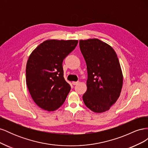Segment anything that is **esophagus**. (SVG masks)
Instances as JSON below:
<instances>
[{"label": "esophagus", "mask_w": 148, "mask_h": 148, "mask_svg": "<svg viewBox=\"0 0 148 148\" xmlns=\"http://www.w3.org/2000/svg\"><path fill=\"white\" fill-rule=\"evenodd\" d=\"M78 82H72V84H73V85H77V84H78Z\"/></svg>", "instance_id": "esophagus-1"}]
</instances>
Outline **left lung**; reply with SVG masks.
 <instances>
[{
  "mask_svg": "<svg viewBox=\"0 0 148 148\" xmlns=\"http://www.w3.org/2000/svg\"><path fill=\"white\" fill-rule=\"evenodd\" d=\"M79 48L88 71L84 104L94 112L110 109L120 95L123 74L117 54L109 44L98 39L80 40Z\"/></svg>",
  "mask_w": 148,
  "mask_h": 148,
  "instance_id": "8db88e82",
  "label": "left lung"
}]
</instances>
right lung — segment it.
Instances as JSON below:
<instances>
[{"label": "right lung", "instance_id": "right-lung-1", "mask_svg": "<svg viewBox=\"0 0 148 148\" xmlns=\"http://www.w3.org/2000/svg\"><path fill=\"white\" fill-rule=\"evenodd\" d=\"M78 40L49 39L31 52L26 67V82L39 107L53 111L64 104L71 87L64 78L62 62Z\"/></svg>", "mask_w": 148, "mask_h": 148}]
</instances>
